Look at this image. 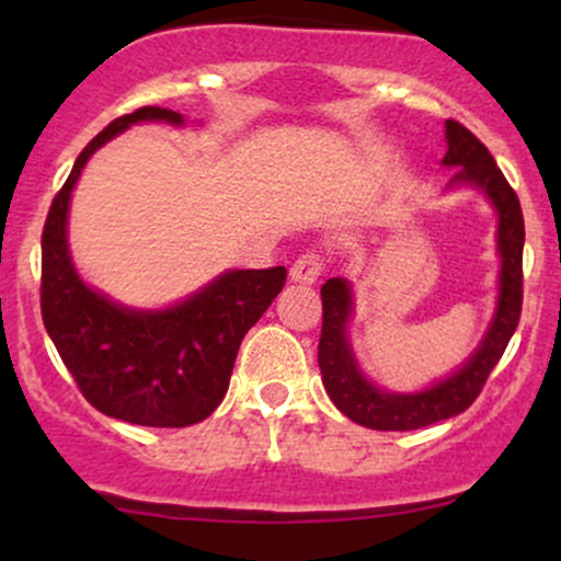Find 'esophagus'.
I'll return each instance as SVG.
<instances>
[{
  "label": "esophagus",
  "instance_id": "34e87169",
  "mask_svg": "<svg viewBox=\"0 0 561 561\" xmlns=\"http://www.w3.org/2000/svg\"><path fill=\"white\" fill-rule=\"evenodd\" d=\"M319 274H321V261L319 255L313 253L300 255V259L289 266V282H295V285H313V282L319 279Z\"/></svg>",
  "mask_w": 561,
  "mask_h": 561
}]
</instances>
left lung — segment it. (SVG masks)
<instances>
[{"instance_id":"obj_1","label":"left lung","mask_w":561,"mask_h":561,"mask_svg":"<svg viewBox=\"0 0 561 561\" xmlns=\"http://www.w3.org/2000/svg\"><path fill=\"white\" fill-rule=\"evenodd\" d=\"M446 156L443 165L454 171L446 190H478L488 197L495 210V253H499V298H495L493 319L482 334L480 345L469 353L465 364L450 375L435 379L430 388L416 392H396L377 388L362 371L353 353L351 324L356 300L351 282L332 276L321 285V321L319 337V369L324 379L327 396L340 411L362 427L369 430H420L427 424L450 420L461 414L474 398L499 358L504 356L508 340L519 324L523 313V248L525 221L519 199L501 173L488 147L469 128L456 121H446Z\"/></svg>"}]
</instances>
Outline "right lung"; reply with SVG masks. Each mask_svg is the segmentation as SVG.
<instances>
[{
  "label": "right lung",
  "instance_id": "add662e5",
  "mask_svg": "<svg viewBox=\"0 0 561 561\" xmlns=\"http://www.w3.org/2000/svg\"><path fill=\"white\" fill-rule=\"evenodd\" d=\"M134 124L184 126V115L139 107L76 158L44 224L42 319L96 411L141 427H186L224 401L242 337L282 293L287 268H231L165 308L124 306L87 285L68 248L70 197L89 158Z\"/></svg>",
  "mask_w": 561,
  "mask_h": 561
}]
</instances>
